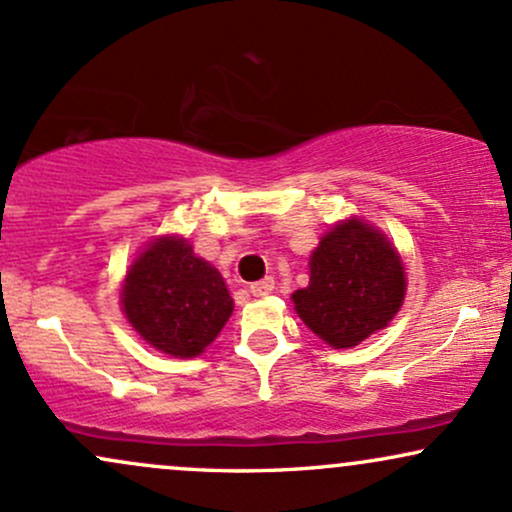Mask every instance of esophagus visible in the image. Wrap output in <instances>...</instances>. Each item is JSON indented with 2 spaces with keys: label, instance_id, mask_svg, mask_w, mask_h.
Here are the masks:
<instances>
[{
  "label": "esophagus",
  "instance_id": "obj_1",
  "mask_svg": "<svg viewBox=\"0 0 512 512\" xmlns=\"http://www.w3.org/2000/svg\"><path fill=\"white\" fill-rule=\"evenodd\" d=\"M274 291V279L272 276H264L262 281H255V284L250 286V293L252 296H257V298H264V296H269V293Z\"/></svg>",
  "mask_w": 512,
  "mask_h": 512
}]
</instances>
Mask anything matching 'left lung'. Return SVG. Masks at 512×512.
Here are the masks:
<instances>
[{
  "label": "left lung",
  "instance_id": "1",
  "mask_svg": "<svg viewBox=\"0 0 512 512\" xmlns=\"http://www.w3.org/2000/svg\"><path fill=\"white\" fill-rule=\"evenodd\" d=\"M404 267L383 233L351 219L330 228L310 257V281L293 293L296 313L334 349L387 327L404 301Z\"/></svg>",
  "mask_w": 512,
  "mask_h": 512
}]
</instances>
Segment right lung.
<instances>
[{"label": "right lung", "instance_id": "obj_1", "mask_svg": "<svg viewBox=\"0 0 512 512\" xmlns=\"http://www.w3.org/2000/svg\"><path fill=\"white\" fill-rule=\"evenodd\" d=\"M120 301L146 344L180 358L202 354L233 313L223 276L182 238L156 240L134 260Z\"/></svg>", "mask_w": 512, "mask_h": 512}]
</instances>
